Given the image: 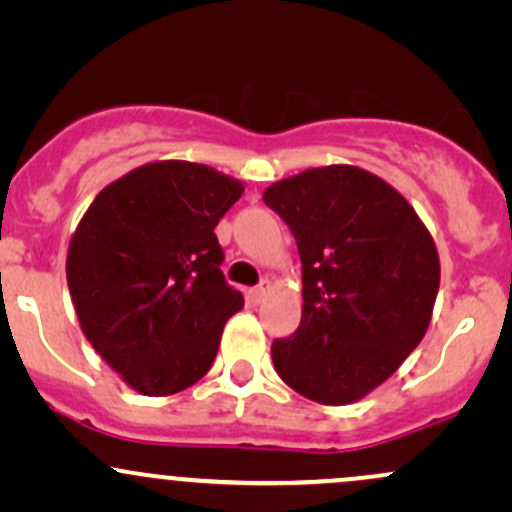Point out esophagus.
I'll return each mask as SVG.
<instances>
[{
	"label": "esophagus",
	"mask_w": 512,
	"mask_h": 512,
	"mask_svg": "<svg viewBox=\"0 0 512 512\" xmlns=\"http://www.w3.org/2000/svg\"><path fill=\"white\" fill-rule=\"evenodd\" d=\"M267 293H269V281H262L260 286H255V289H250V301L252 303H262L264 298H267Z\"/></svg>",
	"instance_id": "esophagus-1"
}]
</instances>
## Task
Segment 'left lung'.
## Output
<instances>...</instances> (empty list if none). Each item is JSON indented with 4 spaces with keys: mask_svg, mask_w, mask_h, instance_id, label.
<instances>
[{
    "mask_svg": "<svg viewBox=\"0 0 512 512\" xmlns=\"http://www.w3.org/2000/svg\"><path fill=\"white\" fill-rule=\"evenodd\" d=\"M296 238L298 330L272 344L279 378L320 404H351L419 346L438 296L428 228L392 185L356 166L310 168L264 190Z\"/></svg>",
    "mask_w": 512,
    "mask_h": 512,
    "instance_id": "8db88e82",
    "label": "left lung"
}]
</instances>
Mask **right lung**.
<instances>
[{
    "label": "right lung",
    "instance_id": "obj_1",
    "mask_svg": "<svg viewBox=\"0 0 512 512\" xmlns=\"http://www.w3.org/2000/svg\"><path fill=\"white\" fill-rule=\"evenodd\" d=\"M243 182L190 161L134 168L98 192L67 252V284L93 349L146 397L207 375L243 293L226 284L216 223Z\"/></svg>",
    "mask_w": 512,
    "mask_h": 512
}]
</instances>
